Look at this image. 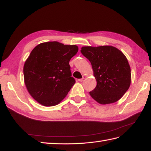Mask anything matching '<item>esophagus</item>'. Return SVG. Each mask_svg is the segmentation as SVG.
I'll return each instance as SVG.
<instances>
[{"label": "esophagus", "instance_id": "34e87169", "mask_svg": "<svg viewBox=\"0 0 151 151\" xmlns=\"http://www.w3.org/2000/svg\"><path fill=\"white\" fill-rule=\"evenodd\" d=\"M85 80V78L84 77H82V78H80V79H78V81H79V82H83Z\"/></svg>", "mask_w": 151, "mask_h": 151}]
</instances>
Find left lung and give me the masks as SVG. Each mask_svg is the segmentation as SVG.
Wrapping results in <instances>:
<instances>
[{
	"instance_id": "8db88e82",
	"label": "left lung",
	"mask_w": 151,
	"mask_h": 151,
	"mask_svg": "<svg viewBox=\"0 0 151 151\" xmlns=\"http://www.w3.org/2000/svg\"><path fill=\"white\" fill-rule=\"evenodd\" d=\"M81 52L91 63L97 86L89 95L101 104L114 103L123 97L131 83L130 67L117 48L104 45L82 47Z\"/></svg>"
}]
</instances>
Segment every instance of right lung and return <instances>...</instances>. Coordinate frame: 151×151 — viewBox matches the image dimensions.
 Here are the masks:
<instances>
[{"label":"right lung","mask_w":151,"mask_h":151,"mask_svg":"<svg viewBox=\"0 0 151 151\" xmlns=\"http://www.w3.org/2000/svg\"><path fill=\"white\" fill-rule=\"evenodd\" d=\"M78 47L58 41L42 43L32 50L23 67L27 90L45 106L58 104L75 84L69 61Z\"/></svg>","instance_id":"add662e5"}]
</instances>
